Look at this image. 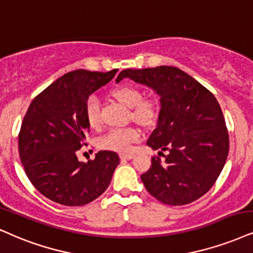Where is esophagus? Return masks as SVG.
Masks as SVG:
<instances>
[{
  "instance_id": "esophagus-1",
  "label": "esophagus",
  "mask_w": 253,
  "mask_h": 253,
  "mask_svg": "<svg viewBox=\"0 0 253 253\" xmlns=\"http://www.w3.org/2000/svg\"><path fill=\"white\" fill-rule=\"evenodd\" d=\"M133 157H135V155H133V154H121V155H120L121 160H124V161L132 160Z\"/></svg>"
}]
</instances>
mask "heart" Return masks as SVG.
Masks as SVG:
<instances>
[{"label": "heart", "instance_id": "1", "mask_svg": "<svg viewBox=\"0 0 253 253\" xmlns=\"http://www.w3.org/2000/svg\"><path fill=\"white\" fill-rule=\"evenodd\" d=\"M112 97L118 102L131 108L130 115L133 120L143 124H149L157 116V104L150 98H143L142 91L132 85H121L112 90ZM99 99L96 95H90L84 105V114L88 124L91 127H97L99 120ZM141 137V132L135 126L112 127L107 133L99 137L97 145L102 150L127 152L131 150L132 144Z\"/></svg>", "mask_w": 253, "mask_h": 253}]
</instances>
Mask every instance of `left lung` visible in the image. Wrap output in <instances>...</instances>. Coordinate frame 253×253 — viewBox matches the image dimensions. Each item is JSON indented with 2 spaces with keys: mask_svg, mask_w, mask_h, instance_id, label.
Masks as SVG:
<instances>
[{
  "mask_svg": "<svg viewBox=\"0 0 253 253\" xmlns=\"http://www.w3.org/2000/svg\"><path fill=\"white\" fill-rule=\"evenodd\" d=\"M129 77L152 88L161 97L157 127L146 144L168 151L162 162L152 156L141 176L145 189L168 205L197 201L212 188L229 154V132L213 93L176 67L126 69L116 82Z\"/></svg>",
  "mask_w": 253,
  "mask_h": 253,
  "instance_id": "obj_1",
  "label": "left lung"
}]
</instances>
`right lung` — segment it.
I'll use <instances>...</instances> for the list:
<instances>
[{"instance_id": "right-lung-1", "label": "right lung", "mask_w": 253, "mask_h": 253, "mask_svg": "<svg viewBox=\"0 0 253 253\" xmlns=\"http://www.w3.org/2000/svg\"><path fill=\"white\" fill-rule=\"evenodd\" d=\"M75 70L40 92L26 112L18 154L28 178L52 202L68 207L88 204L107 190L120 164L114 151H99L95 160L80 162L77 151L86 145L90 126L84 105L92 92L117 73Z\"/></svg>"}]
</instances>
